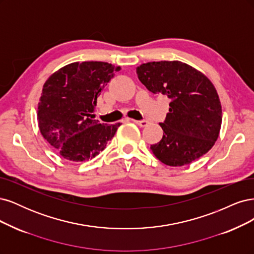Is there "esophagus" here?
Returning a JSON list of instances; mask_svg holds the SVG:
<instances>
[{"instance_id":"34e87169","label":"esophagus","mask_w":254,"mask_h":254,"mask_svg":"<svg viewBox=\"0 0 254 254\" xmlns=\"http://www.w3.org/2000/svg\"><path fill=\"white\" fill-rule=\"evenodd\" d=\"M132 121H134L136 125H138L139 127H144L149 125L148 120H134V119H132Z\"/></svg>"}]
</instances>
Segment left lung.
<instances>
[{
	"instance_id": "1",
	"label": "left lung",
	"mask_w": 254,
	"mask_h": 254,
	"mask_svg": "<svg viewBox=\"0 0 254 254\" xmlns=\"http://www.w3.org/2000/svg\"><path fill=\"white\" fill-rule=\"evenodd\" d=\"M138 79L153 94L170 99L160 127L161 140L151 150L161 162L182 167L214 145L222 126V105L211 81L181 61L148 62L136 68Z\"/></svg>"
}]
</instances>
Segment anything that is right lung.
<instances>
[{"mask_svg":"<svg viewBox=\"0 0 254 254\" xmlns=\"http://www.w3.org/2000/svg\"><path fill=\"white\" fill-rule=\"evenodd\" d=\"M118 70L106 62H75L45 82L38 104L39 128L63 158L92 159L115 135L120 124H99L93 113L98 96Z\"/></svg>","mask_w":254,"mask_h":254,"instance_id":"right-lung-1","label":"right lung"}]
</instances>
